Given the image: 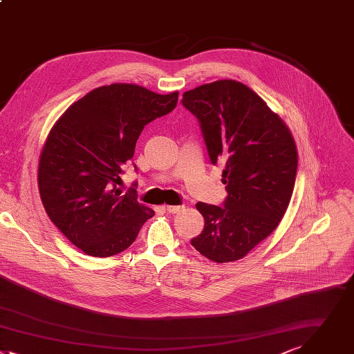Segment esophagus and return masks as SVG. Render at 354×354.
Returning a JSON list of instances; mask_svg holds the SVG:
<instances>
[{
	"instance_id": "esophagus-1",
	"label": "esophagus",
	"mask_w": 354,
	"mask_h": 354,
	"mask_svg": "<svg viewBox=\"0 0 354 354\" xmlns=\"http://www.w3.org/2000/svg\"><path fill=\"white\" fill-rule=\"evenodd\" d=\"M184 209V206H174V205H167L166 210L169 214H180V212Z\"/></svg>"
}]
</instances>
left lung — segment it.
I'll list each match as a JSON object with an SVG mask.
<instances>
[{
    "instance_id": "1",
    "label": "left lung",
    "mask_w": 354,
    "mask_h": 354,
    "mask_svg": "<svg viewBox=\"0 0 354 354\" xmlns=\"http://www.w3.org/2000/svg\"><path fill=\"white\" fill-rule=\"evenodd\" d=\"M183 106L201 122L210 162L223 165L229 194L223 206L195 205L205 227L191 244L218 263L241 259L286 214L299 160L295 138L262 97L233 80L185 92Z\"/></svg>"
}]
</instances>
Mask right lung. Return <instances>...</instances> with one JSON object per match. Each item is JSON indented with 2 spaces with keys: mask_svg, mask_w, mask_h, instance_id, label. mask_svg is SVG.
Instances as JSON below:
<instances>
[{
  "mask_svg": "<svg viewBox=\"0 0 354 354\" xmlns=\"http://www.w3.org/2000/svg\"><path fill=\"white\" fill-rule=\"evenodd\" d=\"M178 92L155 93L133 84L96 88L71 104L47 135L37 184L50 221L91 257L127 250L153 209L131 188H117L144 127L170 113Z\"/></svg>",
  "mask_w": 354,
  "mask_h": 354,
  "instance_id": "obj_1",
  "label": "right lung"
}]
</instances>
